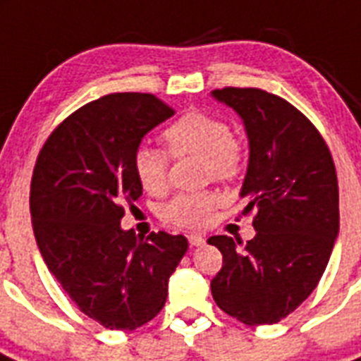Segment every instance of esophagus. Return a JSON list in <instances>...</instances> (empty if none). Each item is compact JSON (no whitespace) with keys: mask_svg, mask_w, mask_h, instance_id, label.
I'll return each mask as SVG.
<instances>
[{"mask_svg":"<svg viewBox=\"0 0 361 361\" xmlns=\"http://www.w3.org/2000/svg\"><path fill=\"white\" fill-rule=\"evenodd\" d=\"M188 243H190V246H201L204 245V237L199 235V233H192V235H188Z\"/></svg>","mask_w":361,"mask_h":361,"instance_id":"obj_1","label":"esophagus"}]
</instances>
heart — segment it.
<instances>
[{"mask_svg":"<svg viewBox=\"0 0 361 361\" xmlns=\"http://www.w3.org/2000/svg\"><path fill=\"white\" fill-rule=\"evenodd\" d=\"M168 151L173 157L197 155L202 159L206 180L232 183L243 173L246 164L245 146L232 135L230 126L219 116L204 111H186L162 131ZM169 157L164 149L140 144L133 153V171L138 184L147 193L164 192L168 184ZM219 204V195L212 190L178 193L169 199L160 215L168 224L180 228L204 226Z\"/></svg>","mask_w":361,"mask_h":361,"instance_id":"b5f03b06","label":"heart"}]
</instances>
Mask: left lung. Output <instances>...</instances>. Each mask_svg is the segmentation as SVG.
<instances>
[{"instance_id":"left-lung-1","label":"left lung","mask_w":361,"mask_h":361,"mask_svg":"<svg viewBox=\"0 0 361 361\" xmlns=\"http://www.w3.org/2000/svg\"><path fill=\"white\" fill-rule=\"evenodd\" d=\"M245 122L250 160L243 215L254 212L255 237L214 235L223 254L212 279L221 310L245 325H272L318 286L340 230L338 177L327 142L290 102L257 87L215 89Z\"/></svg>"}]
</instances>
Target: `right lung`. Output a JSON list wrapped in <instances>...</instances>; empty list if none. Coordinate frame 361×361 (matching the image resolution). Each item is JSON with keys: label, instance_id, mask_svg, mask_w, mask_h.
I'll return each mask as SVG.
<instances>
[{"label": "right lung", "instance_id": "1", "mask_svg": "<svg viewBox=\"0 0 361 361\" xmlns=\"http://www.w3.org/2000/svg\"><path fill=\"white\" fill-rule=\"evenodd\" d=\"M175 111L149 92H111L71 113L49 135L30 180L42 257L85 316L135 331L162 310L184 235L124 232L126 204L142 195L133 153Z\"/></svg>", "mask_w": 361, "mask_h": 361}]
</instances>
